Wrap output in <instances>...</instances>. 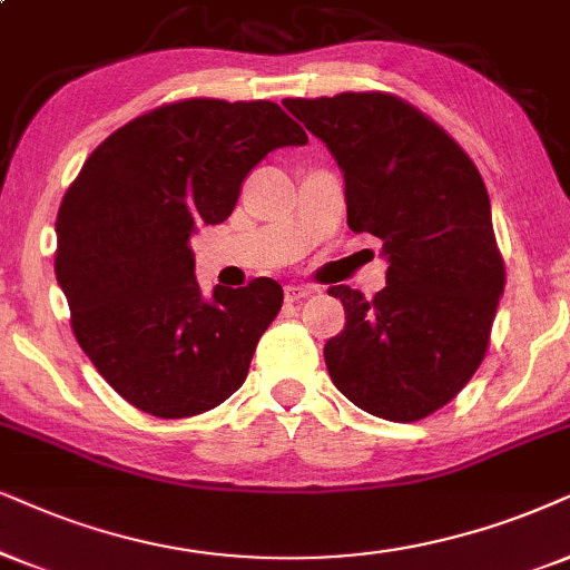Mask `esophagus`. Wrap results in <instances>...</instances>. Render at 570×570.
I'll return each mask as SVG.
<instances>
[{
    "label": "esophagus",
    "instance_id": "1",
    "mask_svg": "<svg viewBox=\"0 0 570 570\" xmlns=\"http://www.w3.org/2000/svg\"><path fill=\"white\" fill-rule=\"evenodd\" d=\"M284 294H286V299L289 302H297V299H302V297H309V294H313V286H305V284H289L284 289Z\"/></svg>",
    "mask_w": 570,
    "mask_h": 570
}]
</instances>
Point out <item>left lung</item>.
Here are the masks:
<instances>
[{
	"mask_svg": "<svg viewBox=\"0 0 570 570\" xmlns=\"http://www.w3.org/2000/svg\"><path fill=\"white\" fill-rule=\"evenodd\" d=\"M344 173L347 226L384 242L386 286H331L347 323L323 347L350 402L386 421L444 407L484 360L505 289L476 165L434 120L392 94L284 99Z\"/></svg>",
	"mask_w": 570,
	"mask_h": 570,
	"instance_id": "1",
	"label": "left lung"
}]
</instances>
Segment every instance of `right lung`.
I'll return each instance as SVG.
<instances>
[{
	"instance_id": "obj_1",
	"label": "right lung",
	"mask_w": 570,
	"mask_h": 570,
	"mask_svg": "<svg viewBox=\"0 0 570 570\" xmlns=\"http://www.w3.org/2000/svg\"><path fill=\"white\" fill-rule=\"evenodd\" d=\"M307 134L273 102L186 99L99 144L57 213L55 276L70 326L120 397L157 417L218 407L244 384L284 289L194 278L189 239L232 215L247 173Z\"/></svg>"
}]
</instances>
